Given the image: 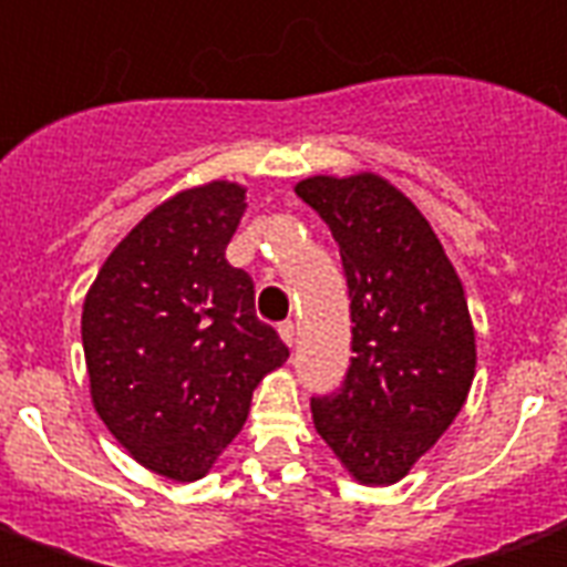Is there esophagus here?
I'll return each instance as SVG.
<instances>
[{"label":"esophagus","mask_w":567,"mask_h":567,"mask_svg":"<svg viewBox=\"0 0 567 567\" xmlns=\"http://www.w3.org/2000/svg\"><path fill=\"white\" fill-rule=\"evenodd\" d=\"M279 334H282V341L288 344V348H295V341H298L295 322H282V326H279Z\"/></svg>","instance_id":"1"}]
</instances>
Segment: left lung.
I'll use <instances>...</instances> for the list:
<instances>
[{
  "mask_svg": "<svg viewBox=\"0 0 567 567\" xmlns=\"http://www.w3.org/2000/svg\"><path fill=\"white\" fill-rule=\"evenodd\" d=\"M329 223L350 298L348 375L313 396L322 441L360 484H394L450 429L475 379L460 276L429 219L375 173L295 186Z\"/></svg>",
  "mask_w": 567,
  "mask_h": 567,
  "instance_id": "1",
  "label": "left lung"
}]
</instances>
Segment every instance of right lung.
<instances>
[{
  "label": "right lung",
  "instance_id": "obj_1",
  "mask_svg": "<svg viewBox=\"0 0 567 567\" xmlns=\"http://www.w3.org/2000/svg\"><path fill=\"white\" fill-rule=\"evenodd\" d=\"M245 188L207 183L154 207L111 251L83 303L95 413L157 475L195 481L248 419L254 388L288 360L226 260Z\"/></svg>",
  "mask_w": 567,
  "mask_h": 567
}]
</instances>
